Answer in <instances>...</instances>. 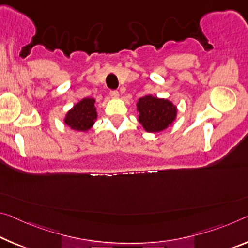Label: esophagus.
<instances>
[{
  "label": "esophagus",
  "instance_id": "1",
  "mask_svg": "<svg viewBox=\"0 0 248 248\" xmlns=\"http://www.w3.org/2000/svg\"><path fill=\"white\" fill-rule=\"evenodd\" d=\"M110 96H111V98H118L119 97V92L118 90H110Z\"/></svg>",
  "mask_w": 248,
  "mask_h": 248
}]
</instances>
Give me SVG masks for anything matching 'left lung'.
I'll use <instances>...</instances> for the list:
<instances>
[{"instance_id": "obj_1", "label": "left lung", "mask_w": 248, "mask_h": 248, "mask_svg": "<svg viewBox=\"0 0 248 248\" xmlns=\"http://www.w3.org/2000/svg\"><path fill=\"white\" fill-rule=\"evenodd\" d=\"M137 110L139 111V123L148 132H160L167 129L173 124L178 112L170 100L151 95L140 98Z\"/></svg>"}]
</instances>
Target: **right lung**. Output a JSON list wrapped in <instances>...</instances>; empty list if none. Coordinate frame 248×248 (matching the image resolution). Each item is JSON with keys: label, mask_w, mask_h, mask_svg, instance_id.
Here are the masks:
<instances>
[{"label": "right lung", "mask_w": 248, "mask_h": 248, "mask_svg": "<svg viewBox=\"0 0 248 248\" xmlns=\"http://www.w3.org/2000/svg\"><path fill=\"white\" fill-rule=\"evenodd\" d=\"M93 98H84L66 113L64 123L70 129L77 131H88L97 119Z\"/></svg>", "instance_id": "obj_1"}]
</instances>
